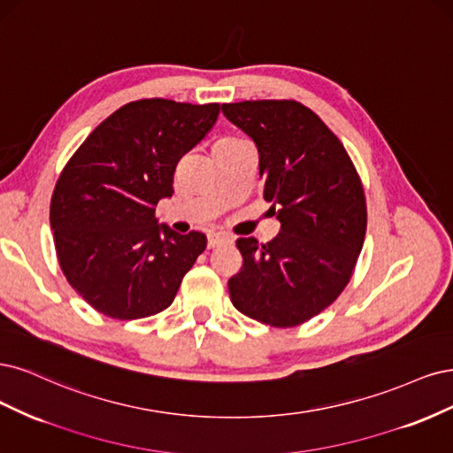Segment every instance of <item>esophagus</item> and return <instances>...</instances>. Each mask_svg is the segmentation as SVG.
I'll return each instance as SVG.
<instances>
[{"label": "esophagus", "instance_id": "1", "mask_svg": "<svg viewBox=\"0 0 453 453\" xmlns=\"http://www.w3.org/2000/svg\"><path fill=\"white\" fill-rule=\"evenodd\" d=\"M224 242H227V239L224 235H220V233H211V235L207 237V246L209 248H216V246H220Z\"/></svg>", "mask_w": 453, "mask_h": 453}]
</instances>
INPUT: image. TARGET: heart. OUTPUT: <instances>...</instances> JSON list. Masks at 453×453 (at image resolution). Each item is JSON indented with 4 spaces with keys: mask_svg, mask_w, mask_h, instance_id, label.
I'll use <instances>...</instances> for the list:
<instances>
[{
    "mask_svg": "<svg viewBox=\"0 0 453 453\" xmlns=\"http://www.w3.org/2000/svg\"><path fill=\"white\" fill-rule=\"evenodd\" d=\"M229 141H231V139H222V141H218V142H229ZM218 142H216V144H218Z\"/></svg>",
    "mask_w": 453,
    "mask_h": 453,
    "instance_id": "b5f03b06",
    "label": "heart"
}]
</instances>
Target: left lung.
I'll return each instance as SVG.
<instances>
[{"label": "left lung", "mask_w": 453, "mask_h": 453, "mask_svg": "<svg viewBox=\"0 0 453 453\" xmlns=\"http://www.w3.org/2000/svg\"><path fill=\"white\" fill-rule=\"evenodd\" d=\"M259 156L264 197L280 222L267 244L237 241L242 269L227 288L257 322L294 327L322 312L348 284L367 231L363 186L342 142L297 101L222 105Z\"/></svg>", "instance_id": "obj_1"}]
</instances>
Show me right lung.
<instances>
[{"label":"right lung","instance_id":"obj_1","mask_svg":"<svg viewBox=\"0 0 453 453\" xmlns=\"http://www.w3.org/2000/svg\"><path fill=\"white\" fill-rule=\"evenodd\" d=\"M220 105L141 99L101 122L54 188L50 227L67 282L101 314L119 319L165 311L207 248L159 224L180 157L207 137Z\"/></svg>","mask_w":453,"mask_h":453}]
</instances>
